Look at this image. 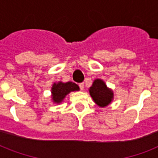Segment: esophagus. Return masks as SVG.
Returning a JSON list of instances; mask_svg holds the SVG:
<instances>
[{
    "label": "esophagus",
    "instance_id": "obj_1",
    "mask_svg": "<svg viewBox=\"0 0 158 158\" xmlns=\"http://www.w3.org/2000/svg\"><path fill=\"white\" fill-rule=\"evenodd\" d=\"M79 88H80V89H81V90H84V83H81V84H79Z\"/></svg>",
    "mask_w": 158,
    "mask_h": 158
}]
</instances>
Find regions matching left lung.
Segmentation results:
<instances>
[{
  "mask_svg": "<svg viewBox=\"0 0 158 158\" xmlns=\"http://www.w3.org/2000/svg\"><path fill=\"white\" fill-rule=\"evenodd\" d=\"M89 90L94 102L100 107H105L110 104L114 99L112 89L108 88L105 82L101 79H94Z\"/></svg>",
  "mask_w": 158,
  "mask_h": 158,
  "instance_id": "8db88e82",
  "label": "left lung"
}]
</instances>
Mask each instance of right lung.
<instances>
[{
	"instance_id": "add662e5",
	"label": "right lung",
	"mask_w": 158,
	"mask_h": 158,
	"mask_svg": "<svg viewBox=\"0 0 158 158\" xmlns=\"http://www.w3.org/2000/svg\"><path fill=\"white\" fill-rule=\"evenodd\" d=\"M79 91V87L75 83L73 82H66L64 83L59 81L54 83L52 87V102L55 104L61 103L64 101V98L71 92Z\"/></svg>"
}]
</instances>
